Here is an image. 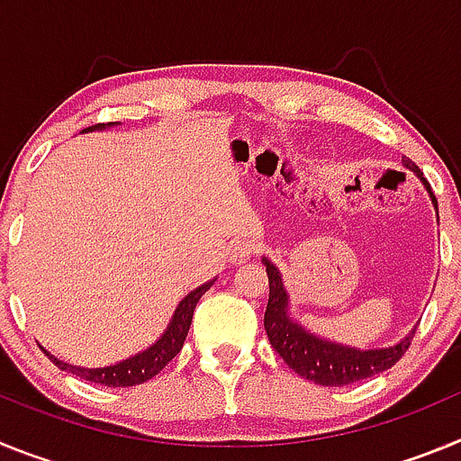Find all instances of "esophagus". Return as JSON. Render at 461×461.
Segmentation results:
<instances>
[{"label": "esophagus", "mask_w": 461, "mask_h": 461, "mask_svg": "<svg viewBox=\"0 0 461 461\" xmlns=\"http://www.w3.org/2000/svg\"><path fill=\"white\" fill-rule=\"evenodd\" d=\"M254 242L247 238H240L235 240L233 244H230V249H228V258H230V263H235V266H240V263H247V260L251 258V254H254Z\"/></svg>", "instance_id": "1"}]
</instances>
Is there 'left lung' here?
I'll list each match as a JSON object with an SVG mask.
<instances>
[{
  "label": "left lung",
  "instance_id": "left-lung-1",
  "mask_svg": "<svg viewBox=\"0 0 461 461\" xmlns=\"http://www.w3.org/2000/svg\"><path fill=\"white\" fill-rule=\"evenodd\" d=\"M402 164L422 182L438 219L437 198L431 194L429 182L422 177L420 168L406 157L402 158ZM263 263H266L267 281H270V300H267L266 319H263L267 339H270L272 348L284 357L288 367L307 381L330 385V388H341L348 383L365 381V378H372L393 367L411 346L415 328L409 335L402 337L397 344L381 346V348H357V346L339 344L335 339L316 335L309 328H304L300 321L293 319L291 295H288L279 267L267 256H263Z\"/></svg>",
  "mask_w": 461,
  "mask_h": 461
}]
</instances>
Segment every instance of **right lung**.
I'll list each match as a JSON object with an SVG mask.
<instances>
[{"label":"right lung","mask_w":461,"mask_h":461,"mask_svg":"<svg viewBox=\"0 0 461 461\" xmlns=\"http://www.w3.org/2000/svg\"><path fill=\"white\" fill-rule=\"evenodd\" d=\"M110 126H117V122L87 126V129H83V133L105 131V129H110ZM214 281H217V276L205 281V284H201V286H195L194 291L186 293V295L182 297L180 304L175 307L173 319H170V323L166 325V330L161 332V337H158L154 344H149L148 348L138 351L136 356L115 362V365H105V367H80V365H71V362L59 360V357H55L52 353H48L43 346H41V348H43V353H46V356L50 357V360L55 362L57 367L62 369V372L76 374V376L85 378V381L89 383H99V385H108V388H129V385H140V383L157 376V374L182 351L186 332H189L191 319H194L195 304H198V300L205 295V291L214 284Z\"/></svg>","instance_id":"right-lung-1"}]
</instances>
